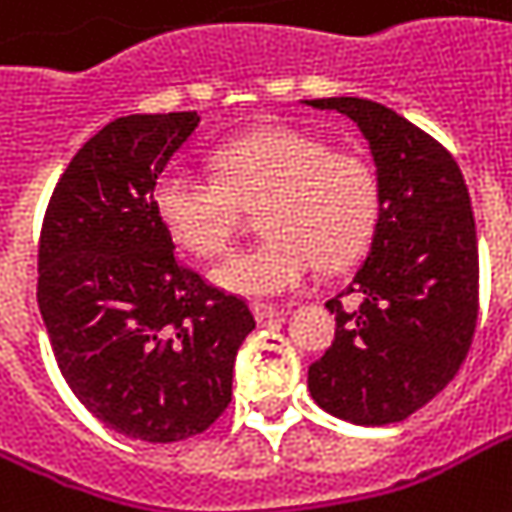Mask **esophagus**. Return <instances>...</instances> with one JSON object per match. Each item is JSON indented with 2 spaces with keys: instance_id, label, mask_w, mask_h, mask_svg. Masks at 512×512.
<instances>
[{
  "instance_id": "obj_1",
  "label": "esophagus",
  "mask_w": 512,
  "mask_h": 512,
  "mask_svg": "<svg viewBox=\"0 0 512 512\" xmlns=\"http://www.w3.org/2000/svg\"><path fill=\"white\" fill-rule=\"evenodd\" d=\"M252 313H255L257 321H272V318L284 316V307H275V304H252Z\"/></svg>"
}]
</instances>
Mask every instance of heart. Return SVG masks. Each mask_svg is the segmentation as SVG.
I'll return each mask as SVG.
<instances>
[{"instance_id": "b5f03b06", "label": "heart", "mask_w": 512, "mask_h": 512, "mask_svg": "<svg viewBox=\"0 0 512 512\" xmlns=\"http://www.w3.org/2000/svg\"><path fill=\"white\" fill-rule=\"evenodd\" d=\"M211 176L165 170L153 185V211L188 255L226 252L240 205H259L255 246L211 269L231 295L292 292L316 266L342 269L362 255L379 217V179L368 159L336 153L324 138L295 127H263L214 153Z\"/></svg>"}]
</instances>
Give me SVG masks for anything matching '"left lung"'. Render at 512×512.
<instances>
[{
    "label": "left lung",
    "mask_w": 512,
    "mask_h": 512,
    "mask_svg": "<svg viewBox=\"0 0 512 512\" xmlns=\"http://www.w3.org/2000/svg\"><path fill=\"white\" fill-rule=\"evenodd\" d=\"M368 141L379 179L371 249L336 313V342L310 365L318 406L356 426L400 423L440 394L472 345L478 243L458 162L394 109L368 98H318Z\"/></svg>",
    "instance_id": "8db88e82"
}]
</instances>
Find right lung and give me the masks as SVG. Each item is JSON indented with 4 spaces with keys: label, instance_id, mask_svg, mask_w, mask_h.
I'll list each match as a JSON object with an SVG mask.
<instances>
[{
    "label": "right lung",
    "instance_id": "add662e5",
    "mask_svg": "<svg viewBox=\"0 0 512 512\" xmlns=\"http://www.w3.org/2000/svg\"><path fill=\"white\" fill-rule=\"evenodd\" d=\"M196 112L127 115L89 138L48 202L37 304L60 374L104 426L144 443L205 432L231 403L246 301L173 257L153 185Z\"/></svg>",
    "mask_w": 512,
    "mask_h": 512
}]
</instances>
